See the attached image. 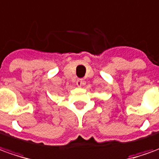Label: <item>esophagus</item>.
<instances>
[{"instance_id": "esophagus-1", "label": "esophagus", "mask_w": 159, "mask_h": 159, "mask_svg": "<svg viewBox=\"0 0 159 159\" xmlns=\"http://www.w3.org/2000/svg\"><path fill=\"white\" fill-rule=\"evenodd\" d=\"M76 84H77L78 86H82L86 84V82H85V80L83 79H78L77 81H76Z\"/></svg>"}]
</instances>
